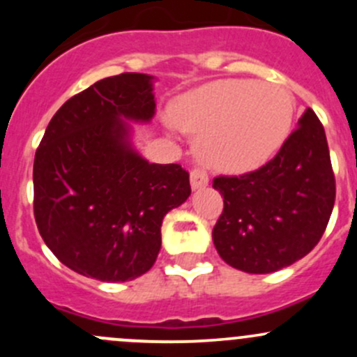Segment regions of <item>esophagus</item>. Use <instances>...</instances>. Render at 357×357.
Returning <instances> with one entry per match:
<instances>
[{
  "label": "esophagus",
  "instance_id": "esophagus-1",
  "mask_svg": "<svg viewBox=\"0 0 357 357\" xmlns=\"http://www.w3.org/2000/svg\"><path fill=\"white\" fill-rule=\"evenodd\" d=\"M190 183H192V188L193 190H200V188H205V186L208 185V174L205 171H202V169H193L192 172H190Z\"/></svg>",
  "mask_w": 357,
  "mask_h": 357
}]
</instances>
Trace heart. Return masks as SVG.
I'll return each instance as SVG.
<instances>
[{"label": "heart", "mask_w": 357, "mask_h": 357, "mask_svg": "<svg viewBox=\"0 0 357 357\" xmlns=\"http://www.w3.org/2000/svg\"><path fill=\"white\" fill-rule=\"evenodd\" d=\"M181 131L199 136L204 162L222 172H248L276 153L290 132L294 98L275 82L222 79L172 107Z\"/></svg>", "instance_id": "heart-1"}]
</instances>
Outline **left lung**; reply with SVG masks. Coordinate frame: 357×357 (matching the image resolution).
<instances>
[{
  "instance_id": "obj_1",
  "label": "left lung",
  "mask_w": 357,
  "mask_h": 357,
  "mask_svg": "<svg viewBox=\"0 0 357 357\" xmlns=\"http://www.w3.org/2000/svg\"><path fill=\"white\" fill-rule=\"evenodd\" d=\"M212 186L225 202L212 240L226 264L266 275L307 255L335 204L332 160L318 115L305 110L268 164L242 176H218Z\"/></svg>"
}]
</instances>
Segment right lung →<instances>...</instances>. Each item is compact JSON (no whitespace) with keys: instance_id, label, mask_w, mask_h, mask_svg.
<instances>
[{"instance_id":"1","label":"right lung","mask_w":357,"mask_h":357,"mask_svg":"<svg viewBox=\"0 0 357 357\" xmlns=\"http://www.w3.org/2000/svg\"><path fill=\"white\" fill-rule=\"evenodd\" d=\"M152 75L124 72L68 98L34 157V218L62 264L100 282L145 275L160 250L162 219L190 197L179 164H150L126 121L155 114Z\"/></svg>"}]
</instances>
